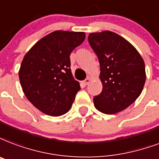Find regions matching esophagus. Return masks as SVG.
Masks as SVG:
<instances>
[{
	"instance_id": "obj_1",
	"label": "esophagus",
	"mask_w": 159,
	"mask_h": 159,
	"mask_svg": "<svg viewBox=\"0 0 159 159\" xmlns=\"http://www.w3.org/2000/svg\"><path fill=\"white\" fill-rule=\"evenodd\" d=\"M90 81H91L90 78H89V77H88V78H86V79H85L84 81H83V83H84L85 85H88V83L90 82Z\"/></svg>"
}]
</instances>
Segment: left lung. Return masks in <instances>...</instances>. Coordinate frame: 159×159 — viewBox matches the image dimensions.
I'll use <instances>...</instances> for the list:
<instances>
[{
    "instance_id": "1",
    "label": "left lung",
    "mask_w": 159,
    "mask_h": 159,
    "mask_svg": "<svg viewBox=\"0 0 159 159\" xmlns=\"http://www.w3.org/2000/svg\"><path fill=\"white\" fill-rule=\"evenodd\" d=\"M88 42L98 57L102 91L93 98L105 114L121 112L139 98L146 80L143 59L136 48L112 31L90 33Z\"/></svg>"
}]
</instances>
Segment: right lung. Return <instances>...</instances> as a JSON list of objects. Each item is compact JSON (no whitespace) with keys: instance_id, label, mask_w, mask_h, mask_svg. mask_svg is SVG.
I'll list each match as a JSON object with an SVG mask.
<instances>
[{"instance_id":"right-lung-1","label":"right lung","mask_w":159,"mask_h":159,"mask_svg":"<svg viewBox=\"0 0 159 159\" xmlns=\"http://www.w3.org/2000/svg\"><path fill=\"white\" fill-rule=\"evenodd\" d=\"M85 36L82 31H53L39 40L23 58L19 70L23 93L45 114H65L81 89L71 74L70 54Z\"/></svg>"}]
</instances>
